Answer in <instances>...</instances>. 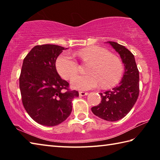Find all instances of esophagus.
I'll list each match as a JSON object with an SVG mask.
<instances>
[{"instance_id": "esophagus-1", "label": "esophagus", "mask_w": 160, "mask_h": 160, "mask_svg": "<svg viewBox=\"0 0 160 160\" xmlns=\"http://www.w3.org/2000/svg\"><path fill=\"white\" fill-rule=\"evenodd\" d=\"M88 94V92H79V95L80 97H84V96H86Z\"/></svg>"}]
</instances>
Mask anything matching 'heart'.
<instances>
[{"mask_svg":"<svg viewBox=\"0 0 160 160\" xmlns=\"http://www.w3.org/2000/svg\"><path fill=\"white\" fill-rule=\"evenodd\" d=\"M76 56L84 63L89 64L86 75H77L71 80V85L79 90H88L100 84L104 88L116 85L121 79L123 65L120 59L109 54V51L99 47H90L78 51ZM56 68L61 76L70 80L78 71L77 61L68 52L62 53L56 61Z\"/></svg>","mask_w":160,"mask_h":160,"instance_id":"1","label":"heart"}]
</instances>
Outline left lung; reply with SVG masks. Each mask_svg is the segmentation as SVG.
<instances>
[{"label":"left lung","mask_w":160,"mask_h":160,"mask_svg":"<svg viewBox=\"0 0 160 160\" xmlns=\"http://www.w3.org/2000/svg\"><path fill=\"white\" fill-rule=\"evenodd\" d=\"M107 43L118 53L124 64V74L119 85L104 93H99L101 103L92 107V112L100 118L116 121L126 116L139 95V71L135 57L124 46L113 42Z\"/></svg>","instance_id":"obj_1"}]
</instances>
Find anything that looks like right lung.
I'll return each mask as SVG.
<instances>
[{
    "label": "right lung",
    "mask_w": 160,
    "mask_h": 160,
    "mask_svg": "<svg viewBox=\"0 0 160 160\" xmlns=\"http://www.w3.org/2000/svg\"><path fill=\"white\" fill-rule=\"evenodd\" d=\"M54 44L35 46L24 58L20 76L23 106L30 117L43 126H54L72 112V100L79 96L61 79L56 61L64 50Z\"/></svg>",
    "instance_id": "1"
}]
</instances>
